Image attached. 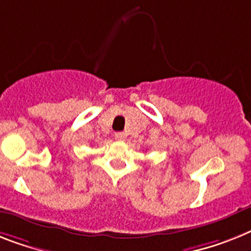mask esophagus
Returning <instances> with one entry per match:
<instances>
[{
  "label": "esophagus",
  "instance_id": "1",
  "mask_svg": "<svg viewBox=\"0 0 251 251\" xmlns=\"http://www.w3.org/2000/svg\"><path fill=\"white\" fill-rule=\"evenodd\" d=\"M115 139H116V140H124V139H125V134H124V132H121V131L115 132Z\"/></svg>",
  "mask_w": 251,
  "mask_h": 251
}]
</instances>
